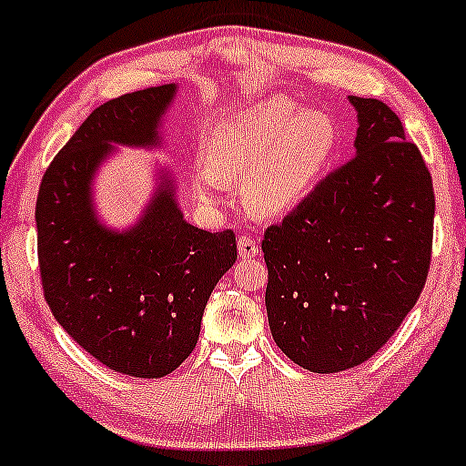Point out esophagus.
<instances>
[{
	"instance_id": "34e87169",
	"label": "esophagus",
	"mask_w": 466,
	"mask_h": 466,
	"mask_svg": "<svg viewBox=\"0 0 466 466\" xmlns=\"http://www.w3.org/2000/svg\"><path fill=\"white\" fill-rule=\"evenodd\" d=\"M238 256L240 258H248V260L256 258V256H258V243L249 237H240L238 238Z\"/></svg>"
}]
</instances>
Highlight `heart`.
Segmentation results:
<instances>
[{"instance_id": "heart-1", "label": "heart", "mask_w": 466, "mask_h": 466, "mask_svg": "<svg viewBox=\"0 0 466 466\" xmlns=\"http://www.w3.org/2000/svg\"><path fill=\"white\" fill-rule=\"evenodd\" d=\"M339 131L319 109L269 98L226 117L208 140L206 166L192 190L208 208L223 206V186H240L254 217L282 218L318 188L337 151Z\"/></svg>"}]
</instances>
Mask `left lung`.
<instances>
[{
    "instance_id": "left-lung-1",
    "label": "left lung",
    "mask_w": 466,
    "mask_h": 466,
    "mask_svg": "<svg viewBox=\"0 0 466 466\" xmlns=\"http://www.w3.org/2000/svg\"><path fill=\"white\" fill-rule=\"evenodd\" d=\"M355 157L267 228L265 291L274 341L304 370L360 366L394 335L425 287L434 186L399 116L349 96Z\"/></svg>"
}]
</instances>
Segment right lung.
I'll return each mask as SVG.
<instances>
[{
	"instance_id": "add662e5",
	"label": "right lung",
	"mask_w": 466,
	"mask_h": 466,
	"mask_svg": "<svg viewBox=\"0 0 466 466\" xmlns=\"http://www.w3.org/2000/svg\"><path fill=\"white\" fill-rule=\"evenodd\" d=\"M175 96L170 83L96 106L46 170L35 212L41 282L56 322L109 370L142 379L166 377L195 350L212 289L237 263L234 232L190 226L166 168L131 228L98 217V168L116 147H164Z\"/></svg>"
}]
</instances>
